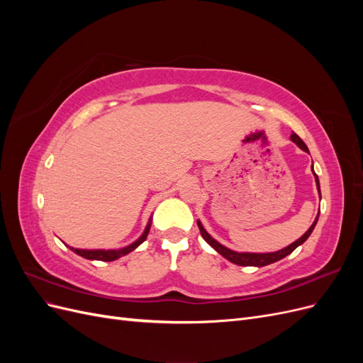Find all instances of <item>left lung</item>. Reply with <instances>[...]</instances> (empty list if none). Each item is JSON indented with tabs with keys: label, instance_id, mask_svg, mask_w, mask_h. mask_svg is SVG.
Here are the masks:
<instances>
[{
	"label": "left lung",
	"instance_id": "8db88e82",
	"mask_svg": "<svg viewBox=\"0 0 363 363\" xmlns=\"http://www.w3.org/2000/svg\"><path fill=\"white\" fill-rule=\"evenodd\" d=\"M291 140L294 142V144L298 145V148H301L303 151L309 152V148H307V145L304 144V142H303L298 136H296L295 133H292ZM312 172H313V175H315V183H316L318 192H320V196H321L320 180H318V175L315 174L313 167H312ZM318 218H320V213L316 215L313 224L309 227V230H307V232H306L300 239H296L295 242H292L291 245L284 247V248H281V250H279V251H274V252H238V251H233V250H230V248L224 247L223 244H219L218 240H215L211 235H208V233L206 232V228L203 227V224H201L200 221H196V224H199L201 236L204 238L206 242H207L208 245H211L213 250H216L223 257H225L227 260L235 263V265H239V267H267V265H269V263L279 262V260H281L283 257L289 256L291 252H292L296 247H300L301 244H304L306 240H307V238H309L311 233L313 232V228H315V225H316V223H318Z\"/></svg>",
	"mask_w": 363,
	"mask_h": 363
}]
</instances>
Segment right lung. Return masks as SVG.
Instances as JSON below:
<instances>
[{
    "label": "right lung",
    "instance_id": "right-lung-1",
    "mask_svg": "<svg viewBox=\"0 0 363 363\" xmlns=\"http://www.w3.org/2000/svg\"><path fill=\"white\" fill-rule=\"evenodd\" d=\"M150 228H151V218L148 219V224L144 230V233H142L133 244H130L127 247H123V248H118V250H82V248H72L69 247L75 255H79L84 259H89V260H103V262H112V260H116L119 257H123L125 255H128V252H131L133 250H136L144 240L147 239L148 233H150Z\"/></svg>",
    "mask_w": 363,
    "mask_h": 363
}]
</instances>
